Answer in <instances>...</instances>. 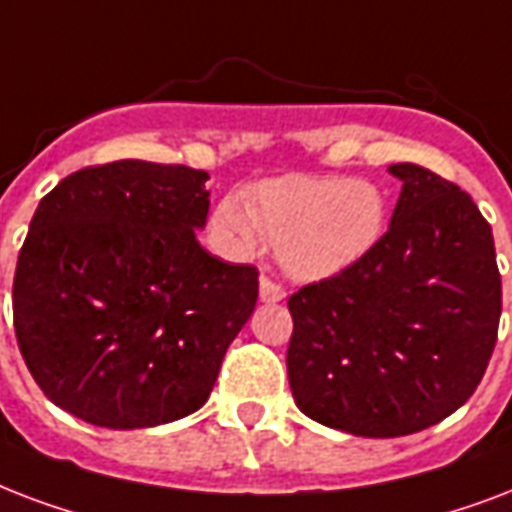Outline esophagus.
<instances>
[{"mask_svg": "<svg viewBox=\"0 0 512 512\" xmlns=\"http://www.w3.org/2000/svg\"><path fill=\"white\" fill-rule=\"evenodd\" d=\"M259 299L267 301V304H277V301L285 299V288H283V285L272 283L269 277L261 275V280H259Z\"/></svg>", "mask_w": 512, "mask_h": 512, "instance_id": "obj_1", "label": "esophagus"}]
</instances>
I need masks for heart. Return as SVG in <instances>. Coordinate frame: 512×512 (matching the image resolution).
Here are the masks:
<instances>
[{"mask_svg":"<svg viewBox=\"0 0 512 512\" xmlns=\"http://www.w3.org/2000/svg\"><path fill=\"white\" fill-rule=\"evenodd\" d=\"M387 227V200L368 178L280 176L261 181L213 211L216 235L235 251L277 245L293 280H326L366 259Z\"/></svg>","mask_w":512,"mask_h":512,"instance_id":"1","label":"heart"}]
</instances>
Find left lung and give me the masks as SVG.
Wrapping results in <instances>:
<instances>
[{
	"instance_id": "8db88e82",
	"label": "left lung",
	"mask_w": 512,
	"mask_h": 512,
	"mask_svg": "<svg viewBox=\"0 0 512 512\" xmlns=\"http://www.w3.org/2000/svg\"><path fill=\"white\" fill-rule=\"evenodd\" d=\"M390 229L355 267L288 299V382L301 414L363 438L438 425L475 392L502 283L489 221L433 170L398 162Z\"/></svg>"
}]
</instances>
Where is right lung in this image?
<instances>
[{
	"mask_svg": "<svg viewBox=\"0 0 512 512\" xmlns=\"http://www.w3.org/2000/svg\"><path fill=\"white\" fill-rule=\"evenodd\" d=\"M205 170L120 160L71 173L29 224L18 347L55 406L109 430L189 417L259 299V272L197 243Z\"/></svg>",
	"mask_w": 512,
	"mask_h": 512,
	"instance_id": "right-lung-1",
	"label": "right lung"
}]
</instances>
